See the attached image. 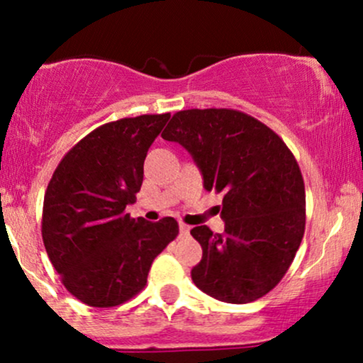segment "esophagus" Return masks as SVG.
I'll list each match as a JSON object with an SVG mask.
<instances>
[{
    "label": "esophagus",
    "instance_id": "34e87169",
    "mask_svg": "<svg viewBox=\"0 0 363 363\" xmlns=\"http://www.w3.org/2000/svg\"><path fill=\"white\" fill-rule=\"evenodd\" d=\"M189 230H191L189 225H186V223H179V232H181L182 235H187V234H189Z\"/></svg>",
    "mask_w": 363,
    "mask_h": 363
}]
</instances>
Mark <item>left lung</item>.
I'll list each match as a JSON object with an SVG mask.
<instances>
[{
  "label": "left lung",
  "instance_id": "1",
  "mask_svg": "<svg viewBox=\"0 0 363 363\" xmlns=\"http://www.w3.org/2000/svg\"><path fill=\"white\" fill-rule=\"evenodd\" d=\"M162 138L189 152L206 191L223 193V234L198 225L203 257L191 269L216 301L247 303L280 283L306 228V187L297 160L277 133L234 109L172 116Z\"/></svg>",
  "mask_w": 363,
  "mask_h": 363
}]
</instances>
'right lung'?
<instances>
[{
	"instance_id": "1",
	"label": "right lung",
	"mask_w": 363,
	"mask_h": 363,
	"mask_svg": "<svg viewBox=\"0 0 363 363\" xmlns=\"http://www.w3.org/2000/svg\"><path fill=\"white\" fill-rule=\"evenodd\" d=\"M170 114L94 129L66 153L44 196L43 240L62 285L91 307H114L147 285L150 266L179 234L172 216L131 218L148 148Z\"/></svg>"
}]
</instances>
